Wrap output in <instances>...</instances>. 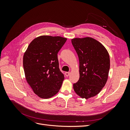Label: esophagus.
Returning a JSON list of instances; mask_svg holds the SVG:
<instances>
[{"instance_id":"obj_1","label":"esophagus","mask_w":130,"mask_h":130,"mask_svg":"<svg viewBox=\"0 0 130 130\" xmlns=\"http://www.w3.org/2000/svg\"><path fill=\"white\" fill-rule=\"evenodd\" d=\"M69 74H70V73H69V72H66V73H65V75H66V76H68L69 75Z\"/></svg>"}]
</instances>
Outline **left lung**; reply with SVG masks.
Here are the masks:
<instances>
[{"mask_svg":"<svg viewBox=\"0 0 130 130\" xmlns=\"http://www.w3.org/2000/svg\"><path fill=\"white\" fill-rule=\"evenodd\" d=\"M72 43L79 60L80 74L73 88L80 97L88 99L99 94L107 81L109 54L100 42L92 37L73 38Z\"/></svg>","mask_w":130,"mask_h":130,"instance_id":"1","label":"left lung"}]
</instances>
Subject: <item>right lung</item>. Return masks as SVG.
Wrapping results in <instances>:
<instances>
[{"label": "right lung", "instance_id": "right-lung-1", "mask_svg": "<svg viewBox=\"0 0 130 130\" xmlns=\"http://www.w3.org/2000/svg\"><path fill=\"white\" fill-rule=\"evenodd\" d=\"M67 41L61 36L43 35L32 41L23 56L26 81L42 99L58 92L64 76L59 69L57 53Z\"/></svg>", "mask_w": 130, "mask_h": 130}]
</instances>
